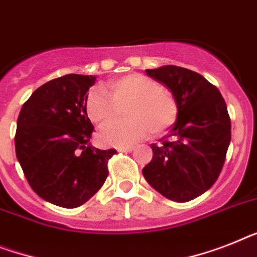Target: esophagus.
I'll list each match as a JSON object with an SVG mask.
<instances>
[{
  "label": "esophagus",
  "instance_id": "1",
  "mask_svg": "<svg viewBox=\"0 0 257 257\" xmlns=\"http://www.w3.org/2000/svg\"><path fill=\"white\" fill-rule=\"evenodd\" d=\"M134 147L133 146H127V147H118V151L119 152H130L133 151Z\"/></svg>",
  "mask_w": 257,
  "mask_h": 257
}]
</instances>
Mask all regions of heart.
Instances as JSON below:
<instances>
[{
    "label": "heart",
    "mask_w": 257,
    "mask_h": 257,
    "mask_svg": "<svg viewBox=\"0 0 257 257\" xmlns=\"http://www.w3.org/2000/svg\"><path fill=\"white\" fill-rule=\"evenodd\" d=\"M110 93L103 86H94L88 93L85 110L89 119L98 126L113 123L124 107L128 119L107 127L99 134L102 143L123 146L154 135H162L175 123L179 105L169 89L142 73H130L110 82Z\"/></svg>",
    "instance_id": "heart-1"
}]
</instances>
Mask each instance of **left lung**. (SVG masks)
Instances as JSON below:
<instances>
[{
    "label": "left lung",
    "instance_id": "8db88e82",
    "mask_svg": "<svg viewBox=\"0 0 257 257\" xmlns=\"http://www.w3.org/2000/svg\"><path fill=\"white\" fill-rule=\"evenodd\" d=\"M173 93L179 114L171 134L151 144L144 179L160 194L188 202L210 189L223 168L231 119L223 97L200 73L176 65L146 69Z\"/></svg>",
    "mask_w": 257,
    "mask_h": 257
}]
</instances>
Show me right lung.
I'll return each instance as SVG.
<instances>
[{"mask_svg":"<svg viewBox=\"0 0 257 257\" xmlns=\"http://www.w3.org/2000/svg\"><path fill=\"white\" fill-rule=\"evenodd\" d=\"M95 77L65 75L38 88L23 103L16 131V155L38 196L73 209L92 198L109 175L114 148L90 146L94 131L85 110Z\"/></svg>","mask_w":257,"mask_h":257,"instance_id":"1","label":"right lung"}]
</instances>
